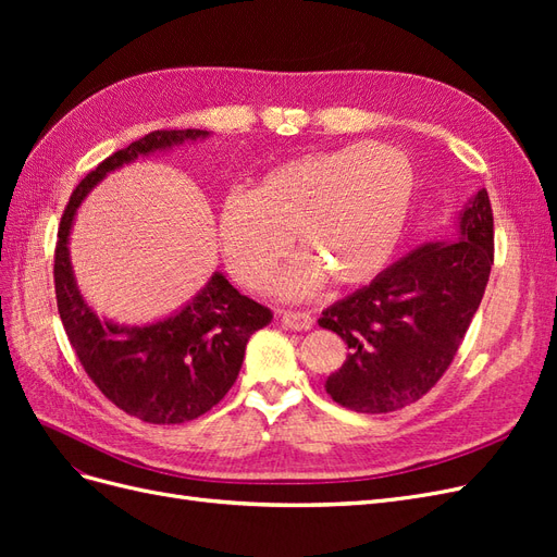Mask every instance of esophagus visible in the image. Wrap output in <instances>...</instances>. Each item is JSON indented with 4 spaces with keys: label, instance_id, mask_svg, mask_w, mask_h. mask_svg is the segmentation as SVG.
<instances>
[{
    "label": "esophagus",
    "instance_id": "34e87169",
    "mask_svg": "<svg viewBox=\"0 0 557 557\" xmlns=\"http://www.w3.org/2000/svg\"><path fill=\"white\" fill-rule=\"evenodd\" d=\"M283 325L290 330H297V332H307L313 327V315L307 311H285Z\"/></svg>",
    "mask_w": 557,
    "mask_h": 557
}]
</instances>
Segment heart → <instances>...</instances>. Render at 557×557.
Here are the masks:
<instances>
[{"mask_svg": "<svg viewBox=\"0 0 557 557\" xmlns=\"http://www.w3.org/2000/svg\"><path fill=\"white\" fill-rule=\"evenodd\" d=\"M411 195V164L391 146L313 150L274 164L248 195H227L215 218L218 244L232 276L252 293L272 288L290 237L305 258L285 278V295H311L325 276L356 288L391 262Z\"/></svg>", "mask_w": 557, "mask_h": 557, "instance_id": "1", "label": "heart"}]
</instances>
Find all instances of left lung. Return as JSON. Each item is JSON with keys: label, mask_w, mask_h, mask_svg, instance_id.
Returning <instances> with one entry per match:
<instances>
[{"label": "left lung", "mask_w": 557, "mask_h": 557, "mask_svg": "<svg viewBox=\"0 0 557 557\" xmlns=\"http://www.w3.org/2000/svg\"><path fill=\"white\" fill-rule=\"evenodd\" d=\"M495 260L493 209L479 190L458 218V239L418 246L318 320L348 344L325 391L358 413H391L430 393L450 367Z\"/></svg>", "instance_id": "1"}]
</instances>
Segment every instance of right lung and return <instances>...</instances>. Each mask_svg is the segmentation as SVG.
Wrapping results in <instances>:
<instances>
[{"mask_svg": "<svg viewBox=\"0 0 557 557\" xmlns=\"http://www.w3.org/2000/svg\"><path fill=\"white\" fill-rule=\"evenodd\" d=\"M207 134V129H156L115 150L76 185L58 230L55 297L76 358L117 409L153 425L188 423L211 411L237 381L250 334L267 327L274 315L215 272L207 288L170 318L144 327L109 323L81 297L66 242L76 209L97 181L139 156Z\"/></svg>", "mask_w": 557, "mask_h": 557, "instance_id": "right-lung-1", "label": "right lung"}]
</instances>
